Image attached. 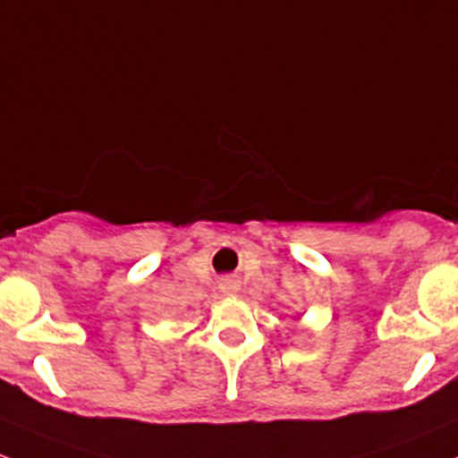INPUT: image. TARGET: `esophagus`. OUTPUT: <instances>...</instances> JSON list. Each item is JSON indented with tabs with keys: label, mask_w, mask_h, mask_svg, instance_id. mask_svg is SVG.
Instances as JSON below:
<instances>
[{
	"label": "esophagus",
	"mask_w": 458,
	"mask_h": 458,
	"mask_svg": "<svg viewBox=\"0 0 458 458\" xmlns=\"http://www.w3.org/2000/svg\"><path fill=\"white\" fill-rule=\"evenodd\" d=\"M219 290L224 293H234L239 290V283L234 278H221L219 281Z\"/></svg>",
	"instance_id": "esophagus-1"
}]
</instances>
